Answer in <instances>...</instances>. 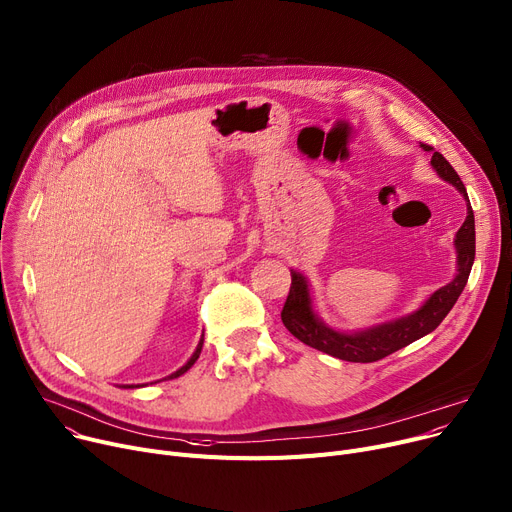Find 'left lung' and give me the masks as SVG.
<instances>
[{"mask_svg": "<svg viewBox=\"0 0 512 512\" xmlns=\"http://www.w3.org/2000/svg\"><path fill=\"white\" fill-rule=\"evenodd\" d=\"M422 148L432 150L426 144H422ZM430 164L434 166L438 177L449 181L467 201V218L455 236L457 276L453 278V282L430 294V298L412 315L383 325H374L364 331L344 333L331 329L315 315L309 282H306L300 271L290 269L292 284L282 309V323L302 344L346 362H377L428 335L449 315L467 284L475 259V220L465 185L455 173V168L447 162V158L434 152Z\"/></svg>", "mask_w": 512, "mask_h": 512, "instance_id": "1", "label": "left lung"}]
</instances>
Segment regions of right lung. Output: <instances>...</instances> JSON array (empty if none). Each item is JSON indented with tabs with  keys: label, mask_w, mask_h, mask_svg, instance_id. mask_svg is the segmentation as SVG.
I'll list each match as a JSON object with an SVG mask.
<instances>
[{
	"label": "right lung",
	"mask_w": 512,
	"mask_h": 512,
	"mask_svg": "<svg viewBox=\"0 0 512 512\" xmlns=\"http://www.w3.org/2000/svg\"><path fill=\"white\" fill-rule=\"evenodd\" d=\"M201 346H203V339H199V344H197V348H195V352H193V356L187 360V364L185 366H181L177 372H173L170 374V377H166V379H177V377H181V374H185L193 364H195V360L199 358V354H201ZM133 387V385H131ZM140 387V385H138Z\"/></svg>",
	"instance_id": "obj_1"
}]
</instances>
